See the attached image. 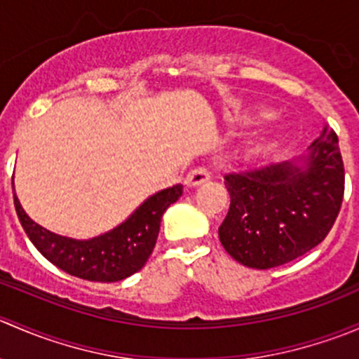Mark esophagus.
I'll use <instances>...</instances> for the list:
<instances>
[{
  "mask_svg": "<svg viewBox=\"0 0 359 359\" xmlns=\"http://www.w3.org/2000/svg\"><path fill=\"white\" fill-rule=\"evenodd\" d=\"M208 180H210V172L206 168L191 170V172L187 173V177H186V184L189 187L203 186V184L208 182Z\"/></svg>",
  "mask_w": 359,
  "mask_h": 359,
  "instance_id": "34e87169",
  "label": "esophagus"
}]
</instances>
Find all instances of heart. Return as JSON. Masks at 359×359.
I'll return each mask as SVG.
<instances>
[{
  "mask_svg": "<svg viewBox=\"0 0 359 359\" xmlns=\"http://www.w3.org/2000/svg\"><path fill=\"white\" fill-rule=\"evenodd\" d=\"M255 116H259V118H269L271 111H267V109H259V111H255Z\"/></svg>",
  "mask_w": 359,
  "mask_h": 359,
  "instance_id": "heart-1",
  "label": "heart"
}]
</instances>
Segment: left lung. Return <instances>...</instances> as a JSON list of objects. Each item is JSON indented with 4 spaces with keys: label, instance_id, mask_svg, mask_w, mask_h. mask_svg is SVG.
<instances>
[{
    "label": "left lung",
    "instance_id": "left-lung-1",
    "mask_svg": "<svg viewBox=\"0 0 359 359\" xmlns=\"http://www.w3.org/2000/svg\"><path fill=\"white\" fill-rule=\"evenodd\" d=\"M231 206L219 227L224 250L253 269L283 266L320 245L344 196L339 139L328 125L306 151L224 177Z\"/></svg>",
    "mask_w": 359,
    "mask_h": 359
}]
</instances>
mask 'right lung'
I'll return each mask as SVG.
<instances>
[{
  "label": "right lung",
  "mask_w": 359,
  "mask_h": 359,
  "mask_svg": "<svg viewBox=\"0 0 359 359\" xmlns=\"http://www.w3.org/2000/svg\"><path fill=\"white\" fill-rule=\"evenodd\" d=\"M13 203L25 234L46 260L76 278L114 283L144 267L156 245L163 213L182 196V186H173L146 198L121 224L88 240L62 236L39 226L25 213L15 194Z\"/></svg>",
  "instance_id": "1"
}]
</instances>
